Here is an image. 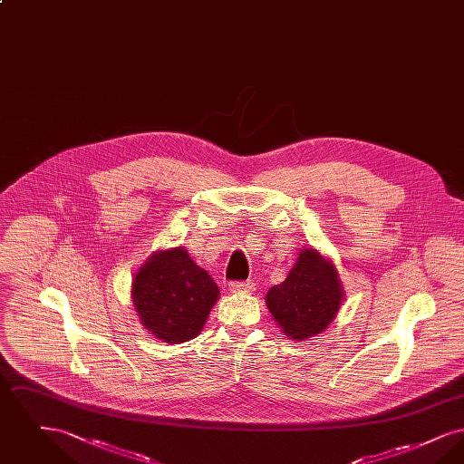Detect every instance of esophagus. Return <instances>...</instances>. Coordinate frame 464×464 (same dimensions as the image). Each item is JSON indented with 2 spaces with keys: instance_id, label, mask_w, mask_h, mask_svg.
Here are the masks:
<instances>
[{
  "instance_id": "esophagus-1",
  "label": "esophagus",
  "mask_w": 464,
  "mask_h": 464,
  "mask_svg": "<svg viewBox=\"0 0 464 464\" xmlns=\"http://www.w3.org/2000/svg\"><path fill=\"white\" fill-rule=\"evenodd\" d=\"M254 288L252 282H231L229 284V290L233 294H240V292H250Z\"/></svg>"
}]
</instances>
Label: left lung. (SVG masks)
Wrapping results in <instances>:
<instances>
[{"mask_svg":"<svg viewBox=\"0 0 464 464\" xmlns=\"http://www.w3.org/2000/svg\"><path fill=\"white\" fill-rule=\"evenodd\" d=\"M343 295L335 267L308 248L299 254L285 282L269 288L266 304L287 337L303 341L329 327Z\"/></svg>","mask_w":464,"mask_h":464,"instance_id":"obj_1","label":"left lung"}]
</instances>
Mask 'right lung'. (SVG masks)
I'll return each mask as SVG.
<instances>
[{"instance_id": "1", "label": "right lung", "mask_w": 464, "mask_h": 464, "mask_svg": "<svg viewBox=\"0 0 464 464\" xmlns=\"http://www.w3.org/2000/svg\"><path fill=\"white\" fill-rule=\"evenodd\" d=\"M132 297L142 325L158 339L176 344L198 335L219 287L182 246H176L153 254L140 267Z\"/></svg>"}]
</instances>
